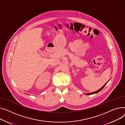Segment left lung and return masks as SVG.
<instances>
[{
  "label": "left lung",
  "mask_w": 125,
  "mask_h": 125,
  "mask_svg": "<svg viewBox=\"0 0 125 125\" xmlns=\"http://www.w3.org/2000/svg\"><path fill=\"white\" fill-rule=\"evenodd\" d=\"M108 81H107V82H108ZM107 83H106L103 86H102L101 88H100L99 89H98V90H97V91H94V92H91V93H86V95H91V94H96V93H98V92H99V91H100L102 89H103L104 88V87L106 85V84L107 83Z\"/></svg>",
  "instance_id": "8db88e82"
}]
</instances>
